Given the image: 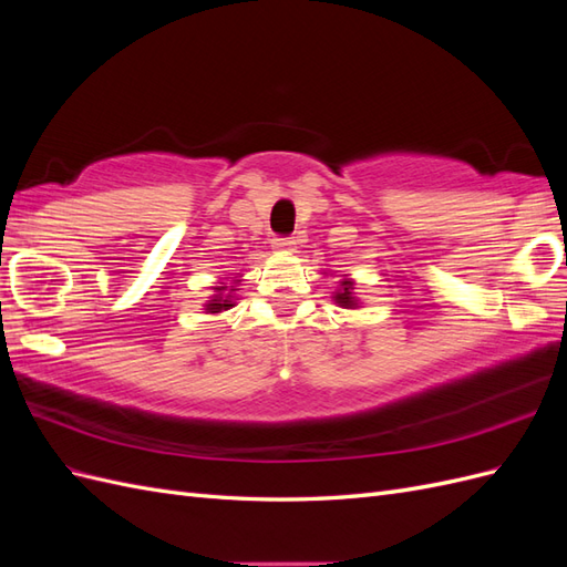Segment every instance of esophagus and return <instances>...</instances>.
Masks as SVG:
<instances>
[{"mask_svg":"<svg viewBox=\"0 0 567 567\" xmlns=\"http://www.w3.org/2000/svg\"><path fill=\"white\" fill-rule=\"evenodd\" d=\"M274 248L281 250V252H290L296 248V241H293V238H274Z\"/></svg>","mask_w":567,"mask_h":567,"instance_id":"obj_1","label":"esophagus"}]
</instances>
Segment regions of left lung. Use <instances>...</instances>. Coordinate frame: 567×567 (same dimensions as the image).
<instances>
[{
    "label": "left lung",
    "mask_w": 567,
    "mask_h": 567,
    "mask_svg": "<svg viewBox=\"0 0 567 567\" xmlns=\"http://www.w3.org/2000/svg\"><path fill=\"white\" fill-rule=\"evenodd\" d=\"M333 300L338 307H342V310H357V307L362 305L354 296V279H350V274H342V279L338 281V288L333 293Z\"/></svg>",
    "instance_id": "left-lung-1"
}]
</instances>
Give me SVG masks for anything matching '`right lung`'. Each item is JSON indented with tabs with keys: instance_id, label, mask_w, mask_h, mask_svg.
<instances>
[{
	"instance_id": "add662e5",
	"label": "right lung",
	"mask_w": 567,
	"mask_h": 567,
	"mask_svg": "<svg viewBox=\"0 0 567 567\" xmlns=\"http://www.w3.org/2000/svg\"><path fill=\"white\" fill-rule=\"evenodd\" d=\"M238 284H241V279H234L231 286H213L215 293L210 296V300H205V305H203L205 315H219V312L231 310V307L238 300L236 290H241V288H238Z\"/></svg>"
}]
</instances>
